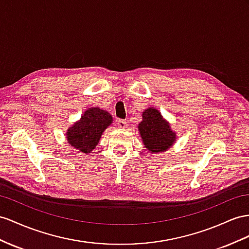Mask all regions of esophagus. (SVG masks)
<instances>
[{
  "mask_svg": "<svg viewBox=\"0 0 249 249\" xmlns=\"http://www.w3.org/2000/svg\"><path fill=\"white\" fill-rule=\"evenodd\" d=\"M117 125H118L119 128H126V127H127V122H126V121H124V120H118Z\"/></svg>",
  "mask_w": 249,
  "mask_h": 249,
  "instance_id": "esophagus-1",
  "label": "esophagus"
}]
</instances>
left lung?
I'll return each mask as SVG.
<instances>
[{"instance_id": "obj_1", "label": "left lung", "mask_w": 249, "mask_h": 249, "mask_svg": "<svg viewBox=\"0 0 249 249\" xmlns=\"http://www.w3.org/2000/svg\"><path fill=\"white\" fill-rule=\"evenodd\" d=\"M138 129L145 148L152 154L168 150L177 141V133L155 107H148L143 111Z\"/></svg>"}]
</instances>
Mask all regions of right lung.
Returning a JSON list of instances; mask_svg holds the SVG:
<instances>
[{"instance_id": "add662e5", "label": "right lung", "mask_w": 249, "mask_h": 249, "mask_svg": "<svg viewBox=\"0 0 249 249\" xmlns=\"http://www.w3.org/2000/svg\"><path fill=\"white\" fill-rule=\"evenodd\" d=\"M112 123L111 114L100 107H90L84 111L66 131L67 143L83 154H90L100 142L108 126Z\"/></svg>"}]
</instances>
